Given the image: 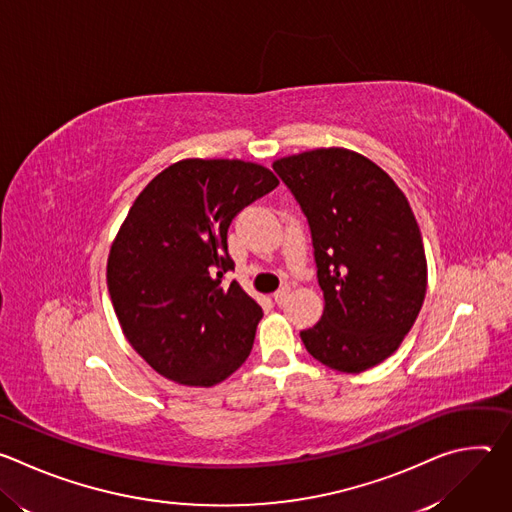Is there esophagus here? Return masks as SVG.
<instances>
[{"mask_svg": "<svg viewBox=\"0 0 512 512\" xmlns=\"http://www.w3.org/2000/svg\"><path fill=\"white\" fill-rule=\"evenodd\" d=\"M287 296H289V287H281L273 294V300H275V304H283L287 300Z\"/></svg>", "mask_w": 512, "mask_h": 512, "instance_id": "obj_1", "label": "esophagus"}]
</instances>
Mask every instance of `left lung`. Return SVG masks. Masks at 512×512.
<instances>
[{"mask_svg": "<svg viewBox=\"0 0 512 512\" xmlns=\"http://www.w3.org/2000/svg\"><path fill=\"white\" fill-rule=\"evenodd\" d=\"M273 170L308 218L324 291V314L302 342L334 371H367L399 348L423 306L427 261L413 210L387 172L344 148L279 158Z\"/></svg>", "mask_w": 512, "mask_h": 512, "instance_id": "left-lung-1", "label": "left lung"}]
</instances>
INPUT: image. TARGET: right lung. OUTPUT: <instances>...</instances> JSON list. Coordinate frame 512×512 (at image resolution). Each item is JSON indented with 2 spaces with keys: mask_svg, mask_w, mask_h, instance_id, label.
Here are the masks:
<instances>
[{
  "mask_svg": "<svg viewBox=\"0 0 512 512\" xmlns=\"http://www.w3.org/2000/svg\"><path fill=\"white\" fill-rule=\"evenodd\" d=\"M279 180L243 160L190 158L141 190L111 245L107 287L121 330L162 377L212 387L247 360L261 306L237 281L233 218Z\"/></svg>",
  "mask_w": 512,
  "mask_h": 512,
  "instance_id": "add662e5",
  "label": "right lung"
}]
</instances>
